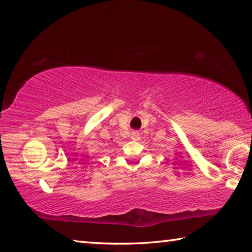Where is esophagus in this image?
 <instances>
[{
	"label": "esophagus",
	"mask_w": 252,
	"mask_h": 252,
	"mask_svg": "<svg viewBox=\"0 0 252 252\" xmlns=\"http://www.w3.org/2000/svg\"><path fill=\"white\" fill-rule=\"evenodd\" d=\"M131 138H132V140H134V141H139L140 140V134L138 133V132H132Z\"/></svg>",
	"instance_id": "obj_1"
}]
</instances>
